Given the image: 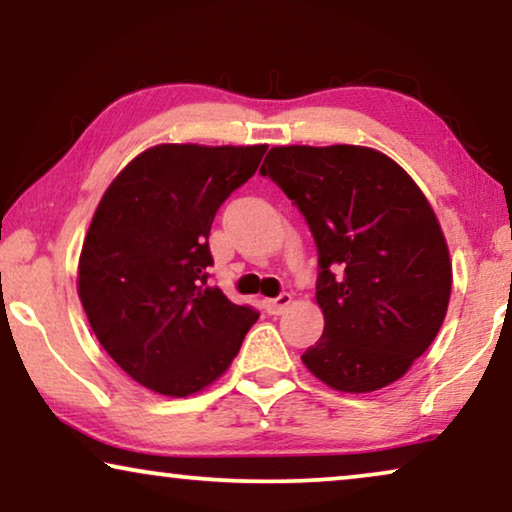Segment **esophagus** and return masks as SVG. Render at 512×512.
I'll return each instance as SVG.
<instances>
[{"label": "esophagus", "instance_id": "34e87169", "mask_svg": "<svg viewBox=\"0 0 512 512\" xmlns=\"http://www.w3.org/2000/svg\"><path fill=\"white\" fill-rule=\"evenodd\" d=\"M290 304H292V294L283 292L276 299H264V311L269 315H280V313H285V308Z\"/></svg>", "mask_w": 512, "mask_h": 512}]
</instances>
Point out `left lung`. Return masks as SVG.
Listing matches in <instances>:
<instances>
[{
	"label": "left lung",
	"mask_w": 512,
	"mask_h": 512,
	"mask_svg": "<svg viewBox=\"0 0 512 512\" xmlns=\"http://www.w3.org/2000/svg\"><path fill=\"white\" fill-rule=\"evenodd\" d=\"M259 174L297 204L318 246L325 331L301 362L338 392L392 385L448 313L452 262L434 208L392 157L366 146H276Z\"/></svg>",
	"instance_id": "1"
}]
</instances>
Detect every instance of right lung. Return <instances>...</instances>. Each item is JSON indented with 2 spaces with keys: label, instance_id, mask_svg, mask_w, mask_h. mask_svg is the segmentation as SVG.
Listing matches in <instances>:
<instances>
[{
  "label": "right lung",
  "instance_id": "1",
  "mask_svg": "<svg viewBox=\"0 0 512 512\" xmlns=\"http://www.w3.org/2000/svg\"><path fill=\"white\" fill-rule=\"evenodd\" d=\"M266 146L160 143L106 187L78 259V297L109 357L164 397L215 383L259 313L204 287L215 213Z\"/></svg>",
  "mask_w": 512,
  "mask_h": 512
}]
</instances>
